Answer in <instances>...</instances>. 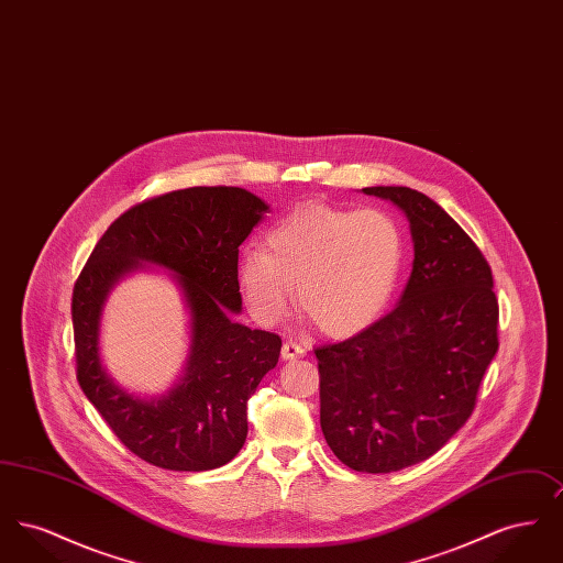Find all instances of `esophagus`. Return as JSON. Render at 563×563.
<instances>
[{
    "label": "esophagus",
    "mask_w": 563,
    "mask_h": 563,
    "mask_svg": "<svg viewBox=\"0 0 563 563\" xmlns=\"http://www.w3.org/2000/svg\"><path fill=\"white\" fill-rule=\"evenodd\" d=\"M280 354H283V358H285V361H294V358L303 356V354H306V350L301 349L299 344H295V342H285V344H283V350H280Z\"/></svg>",
    "instance_id": "1"
}]
</instances>
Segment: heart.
Returning <instances> with one entry per match:
<instances>
[{
  "label": "heart",
  "instance_id": "heart-1",
  "mask_svg": "<svg viewBox=\"0 0 563 563\" xmlns=\"http://www.w3.org/2000/svg\"><path fill=\"white\" fill-rule=\"evenodd\" d=\"M402 268V234L377 209L306 205L269 230L266 251L239 266L242 295L262 324L283 321L294 303L329 338H349L382 314Z\"/></svg>",
  "mask_w": 563,
  "mask_h": 563
}]
</instances>
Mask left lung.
I'll list each match as a JSON object with an SVG mask.
<instances>
[{
	"label": "left lung",
	"instance_id": "left-lung-1",
	"mask_svg": "<svg viewBox=\"0 0 563 563\" xmlns=\"http://www.w3.org/2000/svg\"><path fill=\"white\" fill-rule=\"evenodd\" d=\"M401 209L413 268L399 306L314 350L321 429L352 471L393 473L439 452L471 418L498 350V299L479 246L411 188H365Z\"/></svg>",
	"mask_w": 563,
	"mask_h": 563
}]
</instances>
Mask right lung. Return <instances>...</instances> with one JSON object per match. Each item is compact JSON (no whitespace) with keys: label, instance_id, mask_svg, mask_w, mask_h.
<instances>
[{"label":"right lung","instance_id":"obj_1","mask_svg":"<svg viewBox=\"0 0 563 563\" xmlns=\"http://www.w3.org/2000/svg\"><path fill=\"white\" fill-rule=\"evenodd\" d=\"M268 205L242 188L175 189L120 214L92 249L74 287L78 382L113 434L168 471L228 464L246 439V402L276 367L280 338L230 319L241 312L239 246ZM141 261L175 271L190 308L192 342L180 384L141 402L100 365L98 327L112 285Z\"/></svg>","mask_w":563,"mask_h":563}]
</instances>
